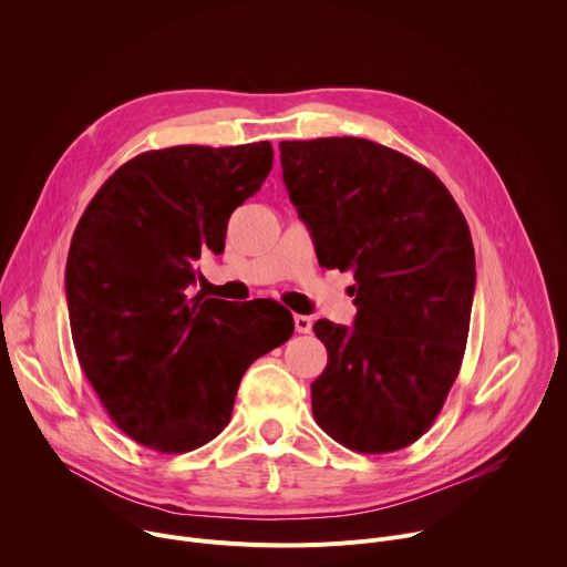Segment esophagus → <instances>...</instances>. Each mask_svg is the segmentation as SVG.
Instances as JSON below:
<instances>
[{
    "mask_svg": "<svg viewBox=\"0 0 567 567\" xmlns=\"http://www.w3.org/2000/svg\"><path fill=\"white\" fill-rule=\"evenodd\" d=\"M293 328L298 334H309L311 332V318L309 316H293Z\"/></svg>",
    "mask_w": 567,
    "mask_h": 567,
    "instance_id": "1",
    "label": "esophagus"
}]
</instances>
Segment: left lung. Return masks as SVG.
Returning <instances> with one entry per match:
<instances>
[{
  "instance_id": "obj_1",
  "label": "left lung",
  "mask_w": 567,
  "mask_h": 567,
  "mask_svg": "<svg viewBox=\"0 0 567 567\" xmlns=\"http://www.w3.org/2000/svg\"><path fill=\"white\" fill-rule=\"evenodd\" d=\"M280 161L320 267L354 271V328L313 326L328 348L313 420L357 453L406 449L462 365L475 289L468 224L426 166L368 138L282 141Z\"/></svg>"
}]
</instances>
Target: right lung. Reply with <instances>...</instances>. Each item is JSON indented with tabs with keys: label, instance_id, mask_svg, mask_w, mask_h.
<instances>
[{
	"label": "right lung",
	"instance_id": "obj_1",
	"mask_svg": "<svg viewBox=\"0 0 567 567\" xmlns=\"http://www.w3.org/2000/svg\"><path fill=\"white\" fill-rule=\"evenodd\" d=\"M271 164L269 141L150 150L75 226L64 274L73 348L110 420L147 449L188 453L217 437L241 374L293 334L276 300L186 293Z\"/></svg>",
	"mask_w": 567,
	"mask_h": 567
}]
</instances>
